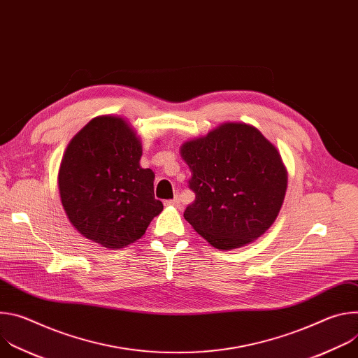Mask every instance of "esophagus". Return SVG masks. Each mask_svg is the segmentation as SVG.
<instances>
[{"label": "esophagus", "mask_w": 358, "mask_h": 358, "mask_svg": "<svg viewBox=\"0 0 358 358\" xmlns=\"http://www.w3.org/2000/svg\"><path fill=\"white\" fill-rule=\"evenodd\" d=\"M164 203H166V206H173V207H176V208H180V207H181V202H180V198H178V196H174L173 199H169V201H166Z\"/></svg>", "instance_id": "esophagus-1"}]
</instances>
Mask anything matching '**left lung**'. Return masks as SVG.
<instances>
[{
  "mask_svg": "<svg viewBox=\"0 0 358 358\" xmlns=\"http://www.w3.org/2000/svg\"><path fill=\"white\" fill-rule=\"evenodd\" d=\"M195 199L184 218L214 248L228 250L258 239L275 222L287 187L276 147L245 123H225L187 141Z\"/></svg>",
  "mask_w": 358,
  "mask_h": 358,
  "instance_id": "8db88e82",
  "label": "left lung"
}]
</instances>
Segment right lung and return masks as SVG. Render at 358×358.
<instances>
[{
    "mask_svg": "<svg viewBox=\"0 0 358 358\" xmlns=\"http://www.w3.org/2000/svg\"><path fill=\"white\" fill-rule=\"evenodd\" d=\"M140 140L120 117H94L72 138L59 170V194L85 238L124 248L163 211L155 198V173L140 167Z\"/></svg>",
    "mask_w": 358,
    "mask_h": 358,
    "instance_id": "obj_1",
    "label": "right lung"
}]
</instances>
